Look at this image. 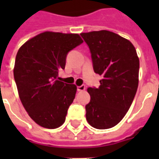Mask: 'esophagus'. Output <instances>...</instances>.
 Returning a JSON list of instances; mask_svg holds the SVG:
<instances>
[{
	"instance_id": "34e87169",
	"label": "esophagus",
	"mask_w": 159,
	"mask_h": 159,
	"mask_svg": "<svg viewBox=\"0 0 159 159\" xmlns=\"http://www.w3.org/2000/svg\"><path fill=\"white\" fill-rule=\"evenodd\" d=\"M77 92H83L86 89V86L85 85H82V86H79V87H77Z\"/></svg>"
}]
</instances>
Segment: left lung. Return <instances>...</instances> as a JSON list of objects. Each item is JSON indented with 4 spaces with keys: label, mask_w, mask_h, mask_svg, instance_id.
Instances as JSON below:
<instances>
[{
    "label": "left lung",
    "mask_w": 159,
    "mask_h": 159,
    "mask_svg": "<svg viewBox=\"0 0 159 159\" xmlns=\"http://www.w3.org/2000/svg\"><path fill=\"white\" fill-rule=\"evenodd\" d=\"M88 46L93 70L102 75L99 87H89L91 101L86 105L90 125L106 129L125 116L139 85V60L134 45L126 39L107 30L82 33Z\"/></svg>",
    "instance_id": "1"
}]
</instances>
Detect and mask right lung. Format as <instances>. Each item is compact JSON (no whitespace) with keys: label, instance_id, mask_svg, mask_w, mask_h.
I'll use <instances>...</instances> for the list:
<instances>
[{"label":"right lung","instance_id":"obj_1","mask_svg":"<svg viewBox=\"0 0 159 159\" xmlns=\"http://www.w3.org/2000/svg\"><path fill=\"white\" fill-rule=\"evenodd\" d=\"M83 43L77 34L44 32L28 40L16 54L14 78L25 111L42 127L64 123L77 87L60 81L67 53Z\"/></svg>","mask_w":159,"mask_h":159}]
</instances>
